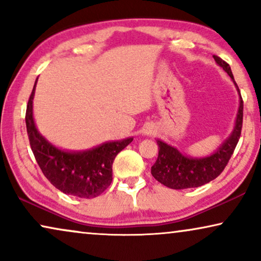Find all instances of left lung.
I'll return each mask as SVG.
<instances>
[{"instance_id":"8db88e82","label":"left lung","mask_w":261,"mask_h":261,"mask_svg":"<svg viewBox=\"0 0 261 261\" xmlns=\"http://www.w3.org/2000/svg\"><path fill=\"white\" fill-rule=\"evenodd\" d=\"M214 59L229 74L231 80H234L229 64L217 56H214ZM234 83L237 85L239 94H240V89H239L237 82H234ZM242 120H244V101H242L240 94V107H239L237 123H235L233 134L217 149V152L214 153L213 155L206 156V158H188V156L180 154L172 146L158 140L156 144L159 146V154L154 165L152 166V176L159 183L164 184L167 188L176 189V190L198 188L215 179L222 173L224 167L229 162L230 156L233 155L234 149L237 147L241 135Z\"/></svg>"}]
</instances>
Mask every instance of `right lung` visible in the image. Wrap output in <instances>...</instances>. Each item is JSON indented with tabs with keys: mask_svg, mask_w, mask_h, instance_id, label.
<instances>
[{
	"mask_svg": "<svg viewBox=\"0 0 261 261\" xmlns=\"http://www.w3.org/2000/svg\"><path fill=\"white\" fill-rule=\"evenodd\" d=\"M35 85L26 109V127L32 152L39 167L51 184L66 195L94 198L101 195L113 180V162L133 139L107 142L90 151L69 153L48 144L35 128L32 114Z\"/></svg>",
	"mask_w": 261,
	"mask_h": 261,
	"instance_id": "1",
	"label": "right lung"
}]
</instances>
